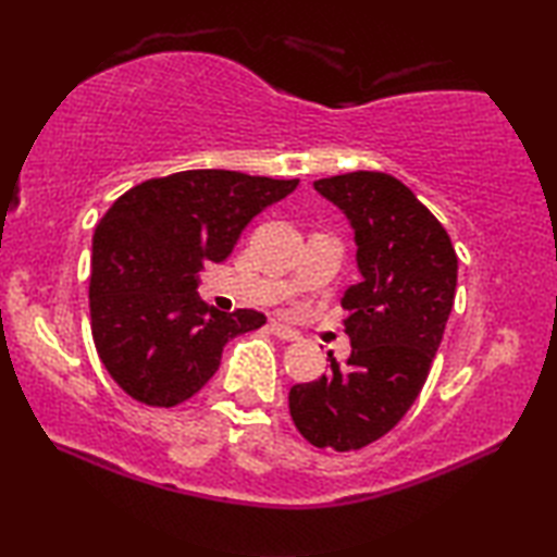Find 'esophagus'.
<instances>
[{"mask_svg":"<svg viewBox=\"0 0 557 557\" xmlns=\"http://www.w3.org/2000/svg\"><path fill=\"white\" fill-rule=\"evenodd\" d=\"M270 332L275 334L277 338H282V342H299V334L295 332V329H289V326H285V324H280V322H272L270 324Z\"/></svg>","mask_w":557,"mask_h":557,"instance_id":"34e87169","label":"esophagus"}]
</instances>
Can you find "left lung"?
Returning a JSON list of instances; mask_svg holds the SVG:
<instances>
[{
  "instance_id": "1",
  "label": "left lung",
  "mask_w": 557,
  "mask_h": 557,
  "mask_svg": "<svg viewBox=\"0 0 557 557\" xmlns=\"http://www.w3.org/2000/svg\"><path fill=\"white\" fill-rule=\"evenodd\" d=\"M354 228L361 282L342 307L351 356L289 391V414L314 447L361 449L391 432L428 381L455 305L457 252L408 186L383 172L314 182Z\"/></svg>"
}]
</instances>
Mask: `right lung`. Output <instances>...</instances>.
<instances>
[{
    "label": "right lung",
    "mask_w": 557,
    "mask_h": 557,
    "mask_svg": "<svg viewBox=\"0 0 557 557\" xmlns=\"http://www.w3.org/2000/svg\"><path fill=\"white\" fill-rule=\"evenodd\" d=\"M299 178L225 169L149 178L110 206L92 235L90 329L98 356L129 398L154 408L199 393L233 336L265 314H225L199 297V272L231 256L260 211Z\"/></svg>",
    "instance_id": "obj_1"
}]
</instances>
